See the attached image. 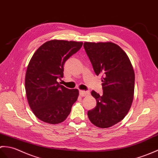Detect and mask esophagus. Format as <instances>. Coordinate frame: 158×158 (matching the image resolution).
Returning <instances> with one entry per match:
<instances>
[{
	"mask_svg": "<svg viewBox=\"0 0 158 158\" xmlns=\"http://www.w3.org/2000/svg\"><path fill=\"white\" fill-rule=\"evenodd\" d=\"M90 94V91L89 90H80V95L82 97H86L87 95H89Z\"/></svg>",
	"mask_w": 158,
	"mask_h": 158,
	"instance_id": "obj_1",
	"label": "esophagus"
}]
</instances>
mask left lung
Returning <instances> with one entry per match:
<instances>
[{
  "instance_id": "1",
  "label": "left lung",
  "mask_w": 158,
  "mask_h": 158,
  "mask_svg": "<svg viewBox=\"0 0 158 158\" xmlns=\"http://www.w3.org/2000/svg\"><path fill=\"white\" fill-rule=\"evenodd\" d=\"M84 48L97 76H102L103 94L91 92L97 106L88 111L90 121L101 128H110L123 120L134 98L135 72L127 53L118 44L84 43Z\"/></svg>"
}]
</instances>
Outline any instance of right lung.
<instances>
[{"label":"right lung","mask_w":158,"mask_h":158,"mask_svg":"<svg viewBox=\"0 0 158 158\" xmlns=\"http://www.w3.org/2000/svg\"><path fill=\"white\" fill-rule=\"evenodd\" d=\"M82 42L51 40L38 48L27 65L25 88L34 114L43 122H64L78 99V89H69L57 80L64 76L65 62L82 47Z\"/></svg>","instance_id":"obj_1"}]
</instances>
